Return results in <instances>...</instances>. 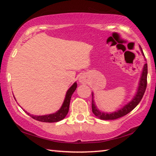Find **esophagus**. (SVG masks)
<instances>
[{"instance_id": "34e87169", "label": "esophagus", "mask_w": 156, "mask_h": 156, "mask_svg": "<svg viewBox=\"0 0 156 156\" xmlns=\"http://www.w3.org/2000/svg\"><path fill=\"white\" fill-rule=\"evenodd\" d=\"M79 82H80V83H83V84L86 83V80L83 76H81L79 78Z\"/></svg>"}]
</instances>
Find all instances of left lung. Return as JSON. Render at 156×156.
<instances>
[{
	"instance_id": "obj_1",
	"label": "left lung",
	"mask_w": 156,
	"mask_h": 156,
	"mask_svg": "<svg viewBox=\"0 0 156 156\" xmlns=\"http://www.w3.org/2000/svg\"><path fill=\"white\" fill-rule=\"evenodd\" d=\"M141 52L143 56L144 53L142 51V49L140 47ZM147 64L145 63L143 67V70H142V75L140 80L139 86L138 88V91L136 96L131 102H129V103L126 104L125 106H124L122 108H121L120 109L118 110L117 112H113V113H104L101 112L98 109L96 105H95L94 97L92 98V102H91V107H92V112L94 113V114L101 120H115L118 118H120L122 116L125 115L131 112L134 108H135L137 105L139 104V102H140L142 97H143L145 90L147 88ZM92 96H93V94H92Z\"/></svg>"
}]
</instances>
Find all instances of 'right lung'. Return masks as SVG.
Masks as SVG:
<instances>
[{"mask_svg":"<svg viewBox=\"0 0 156 156\" xmlns=\"http://www.w3.org/2000/svg\"><path fill=\"white\" fill-rule=\"evenodd\" d=\"M77 87V83H74L73 85L71 87L68 89L67 91V94H66V96L64 102H63V104L62 107H60V109L57 112L52 113V114H49V115H31L30 113H27L30 115L31 118H34L38 121H41V122H58V121L62 120L65 118V116L67 115L69 112V104H70V100L71 98L73 92L75 91Z\"/></svg>","mask_w":156,"mask_h":156,"instance_id":"add662e5","label":"right lung"}]
</instances>
